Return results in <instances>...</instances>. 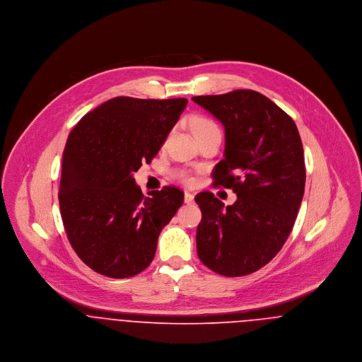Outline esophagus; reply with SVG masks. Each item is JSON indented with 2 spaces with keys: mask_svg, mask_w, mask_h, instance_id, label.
<instances>
[{
  "mask_svg": "<svg viewBox=\"0 0 362 362\" xmlns=\"http://www.w3.org/2000/svg\"><path fill=\"white\" fill-rule=\"evenodd\" d=\"M184 201H185V204H192L194 202V194L185 192L184 194Z\"/></svg>",
  "mask_w": 362,
  "mask_h": 362,
  "instance_id": "34e87169",
  "label": "esophagus"
}]
</instances>
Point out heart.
<instances>
[{
	"instance_id": "1",
	"label": "heart",
	"mask_w": 362,
	"mask_h": 362,
	"mask_svg": "<svg viewBox=\"0 0 362 362\" xmlns=\"http://www.w3.org/2000/svg\"><path fill=\"white\" fill-rule=\"evenodd\" d=\"M191 127H192V131H194V134H195L197 138H198V136H202V135H205V134H209V132H213V131H218L217 125H216L211 119H209L206 117H201V115L192 118ZM175 177H177L178 180H181L182 182H185V184H189V182L192 181L191 175H189L188 173L182 171V170L175 171Z\"/></svg>"
}]
</instances>
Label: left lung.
Instances as JSON below:
<instances>
[{
  "label": "left lung",
  "instance_id": "obj_1",
  "mask_svg": "<svg viewBox=\"0 0 362 362\" xmlns=\"http://www.w3.org/2000/svg\"><path fill=\"white\" fill-rule=\"evenodd\" d=\"M192 100L226 132L224 158L211 171L213 185L237 194L230 206L211 192L195 197L202 211L198 257L218 274H251L283 248L304 197L305 161L297 125L279 105L250 89Z\"/></svg>",
  "mask_w": 362,
  "mask_h": 362
}]
</instances>
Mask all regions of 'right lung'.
<instances>
[{
  "mask_svg": "<svg viewBox=\"0 0 362 362\" xmlns=\"http://www.w3.org/2000/svg\"><path fill=\"white\" fill-rule=\"evenodd\" d=\"M187 99L114 98L71 131L62 153L59 211L69 244L92 270L132 277L155 258L157 238L184 204L164 187L146 198L134 173L151 163Z\"/></svg>",
  "mask_w": 362,
  "mask_h": 362,
  "instance_id": "right-lung-1",
  "label": "right lung"
}]
</instances>
